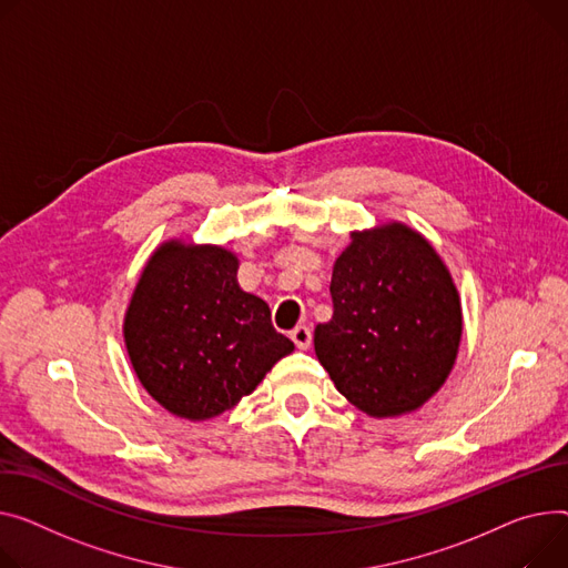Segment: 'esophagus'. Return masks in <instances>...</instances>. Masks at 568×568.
<instances>
[{"instance_id": "esophagus-1", "label": "esophagus", "mask_w": 568, "mask_h": 568, "mask_svg": "<svg viewBox=\"0 0 568 568\" xmlns=\"http://www.w3.org/2000/svg\"><path fill=\"white\" fill-rule=\"evenodd\" d=\"M290 337H292V343H294L298 349H308L311 343H313V331H311V326L301 324V326L292 328Z\"/></svg>"}]
</instances>
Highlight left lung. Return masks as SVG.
<instances>
[{
	"label": "left lung",
	"mask_w": 568,
	"mask_h": 568,
	"mask_svg": "<svg viewBox=\"0 0 568 568\" xmlns=\"http://www.w3.org/2000/svg\"><path fill=\"white\" fill-rule=\"evenodd\" d=\"M333 317L315 354L335 388L372 418L420 408L462 343V301L434 246L404 223L352 233L335 260Z\"/></svg>",
	"instance_id": "obj_1"
}]
</instances>
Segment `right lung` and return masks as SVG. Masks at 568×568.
Instances as JSON below:
<instances>
[{
  "label": "right lung",
  "instance_id": "right-lung-1",
  "mask_svg": "<svg viewBox=\"0 0 568 568\" xmlns=\"http://www.w3.org/2000/svg\"><path fill=\"white\" fill-rule=\"evenodd\" d=\"M237 267L221 246L171 240L134 287L125 347L141 386L178 418H216L294 349L270 306L237 285Z\"/></svg>",
  "mask_w": 568,
  "mask_h": 568
}]
</instances>
